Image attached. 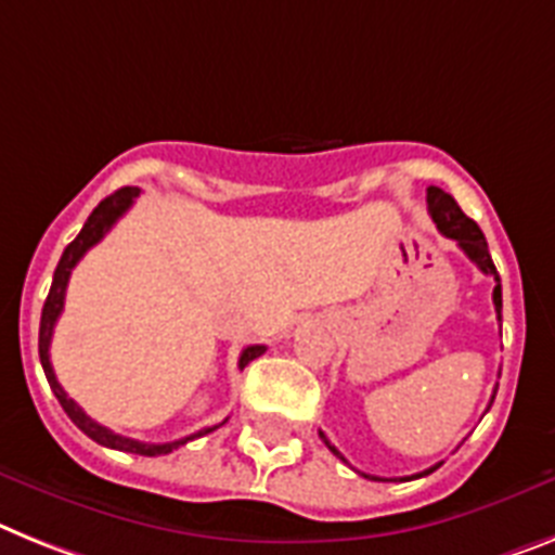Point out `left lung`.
I'll list each match as a JSON object with an SVG mask.
<instances>
[{
  "mask_svg": "<svg viewBox=\"0 0 555 555\" xmlns=\"http://www.w3.org/2000/svg\"><path fill=\"white\" fill-rule=\"evenodd\" d=\"M426 203H428V214H431V220H435V225L440 228V234H446L449 240L457 242L460 248H463V254L468 256V259H472V262L477 264L482 273H486V276H493V282H496V287H493V307H496V315H500L502 313V285H500V273H496V268H493L491 254H488L486 234L479 231V225L472 220V217H465L463 208L457 206V199L451 197V194H446L443 189H437V185H428ZM500 321H502V315H500ZM491 403H493V400H491ZM319 437L324 440V446L333 451L335 457L344 460L341 451L330 443L324 431H319ZM344 463H347V460H344ZM437 468H440V463L431 465V468H426V472L412 474V477H400V479H421V477H426V474L437 472ZM358 474H361V472H358ZM361 477L386 482L384 477H372V474H361Z\"/></svg>",
  "mask_w": 555,
  "mask_h": 555,
  "instance_id": "obj_1",
  "label": "left lung"
}]
</instances>
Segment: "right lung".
Segmentation results:
<instances>
[{
    "instance_id": "right-lung-1",
    "label": "right lung",
    "mask_w": 555,
    "mask_h": 555,
    "mask_svg": "<svg viewBox=\"0 0 555 555\" xmlns=\"http://www.w3.org/2000/svg\"><path fill=\"white\" fill-rule=\"evenodd\" d=\"M138 194H141V189H134V185H124V189H118V191H115V194H109V197H106V199H101L95 211L90 214V220L83 222L81 234H78L76 240L69 242L67 248H64L62 259H59V268H55V273H53V285H50L48 301H44V310H41L39 358H41V366H44V375H48L50 389H53V395H55V398H59L62 409H64V412H67L69 421L76 423V426L81 428L83 435L90 437V440H95V443L106 446V449L132 451V454H143V457H160V454H169V451H175L177 446H185V443H189V440H194V437L208 435V431H214V428H217V426L203 428V431H197V435L183 437V440H175V443H141V440H132V437L115 435V431H109V428H106V426H101V423L92 421L90 414H83V409L78 406L76 400L67 398V392H64V389H62V384L55 380L53 364H50V338H53L55 321H59V315H62V310H64V293H67L69 273H73V268H76V264L81 262V256L87 254V250H90L92 245H98V242L104 240L106 231H109V228L115 225V222H118L120 217H124V214L129 211V206H132ZM262 352H264L262 344H254V347L242 349L240 370H245V366H248L250 361H254V358L262 356Z\"/></svg>"
}]
</instances>
